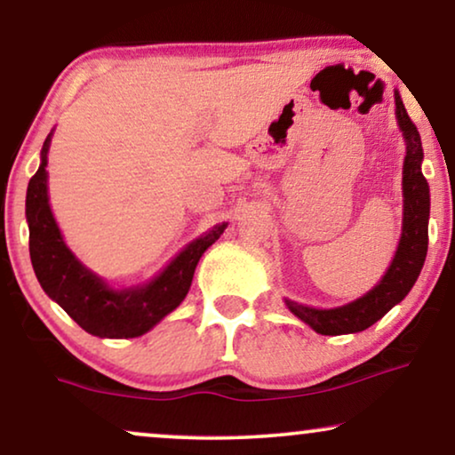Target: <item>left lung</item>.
I'll list each match as a JSON object with an SVG mask.
<instances>
[{"label": "left lung", "mask_w": 455, "mask_h": 455, "mask_svg": "<svg viewBox=\"0 0 455 455\" xmlns=\"http://www.w3.org/2000/svg\"><path fill=\"white\" fill-rule=\"evenodd\" d=\"M395 116L400 130L406 140V159H403V221L402 238L397 244L395 257L391 260L387 273L371 291L363 298L354 300L339 308H313L285 300L291 313L298 319L307 323L321 335H344L358 333L369 329L381 316L389 313L403 298L416 279L420 275L422 265L427 259L428 248V211H431V196H428V184L422 176V142L414 122L410 120L406 108H403L400 92L395 91Z\"/></svg>", "instance_id": "8db88e82"}]
</instances>
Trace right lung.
I'll use <instances>...</instances> for the list:
<instances>
[{
  "label": "right lung",
  "mask_w": 455,
  "mask_h": 455,
  "mask_svg": "<svg viewBox=\"0 0 455 455\" xmlns=\"http://www.w3.org/2000/svg\"><path fill=\"white\" fill-rule=\"evenodd\" d=\"M52 134L41 148V165L28 182L27 221L28 251L35 275L45 294L60 304L84 331L97 338H139L180 307L188 294L192 275L203 252L223 234L228 223L215 226L190 242L164 273L145 285L114 290L86 269L64 244L49 209L47 151Z\"/></svg>",
  "instance_id": "1"
}]
</instances>
